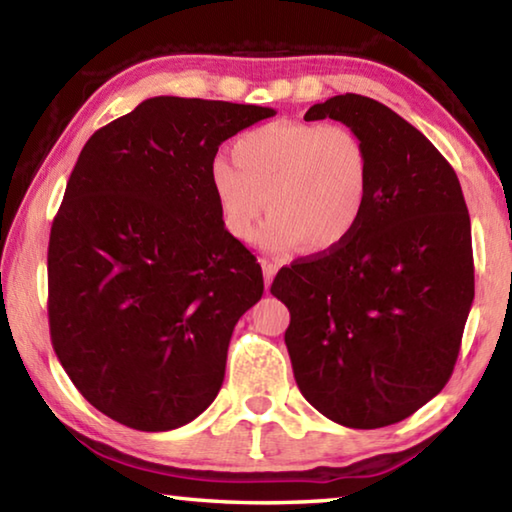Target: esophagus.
<instances>
[{"label":"esophagus","mask_w":512,"mask_h":512,"mask_svg":"<svg viewBox=\"0 0 512 512\" xmlns=\"http://www.w3.org/2000/svg\"><path fill=\"white\" fill-rule=\"evenodd\" d=\"M262 268H264V282H266V289H271V282L277 273V264L271 262V259H262Z\"/></svg>","instance_id":"esophagus-1"}]
</instances>
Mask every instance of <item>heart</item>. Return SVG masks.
<instances>
[{"instance_id":"heart-1","label":"heart","mask_w":512,"mask_h":512,"mask_svg":"<svg viewBox=\"0 0 512 512\" xmlns=\"http://www.w3.org/2000/svg\"><path fill=\"white\" fill-rule=\"evenodd\" d=\"M210 187L232 237L253 239L266 207V248L289 250L302 241L323 253L359 228L372 160L361 135L343 124L273 121L241 133L232 160L219 155L210 162Z\"/></svg>"}]
</instances>
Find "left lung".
Returning a JSON list of instances; mask_svg holds the SVG:
<instances>
[{"mask_svg":"<svg viewBox=\"0 0 512 512\" xmlns=\"http://www.w3.org/2000/svg\"><path fill=\"white\" fill-rule=\"evenodd\" d=\"M366 142L372 192L343 246L280 268L271 293L305 400L350 429L409 418L452 377L474 300L470 214L452 169L418 128L361 94L316 103Z\"/></svg>","mask_w":512,"mask_h":512,"instance_id":"obj_1","label":"left lung"}]
</instances>
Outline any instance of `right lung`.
Segmentation results:
<instances>
[{
  "label": "right lung",
  "instance_id": "add662e5",
  "mask_svg": "<svg viewBox=\"0 0 512 512\" xmlns=\"http://www.w3.org/2000/svg\"><path fill=\"white\" fill-rule=\"evenodd\" d=\"M273 108L153 97L99 128L51 225L49 332L94 409L137 431L198 418L237 320L262 298L257 257L223 228L210 162Z\"/></svg>",
  "mask_w": 512,
  "mask_h": 512
}]
</instances>
